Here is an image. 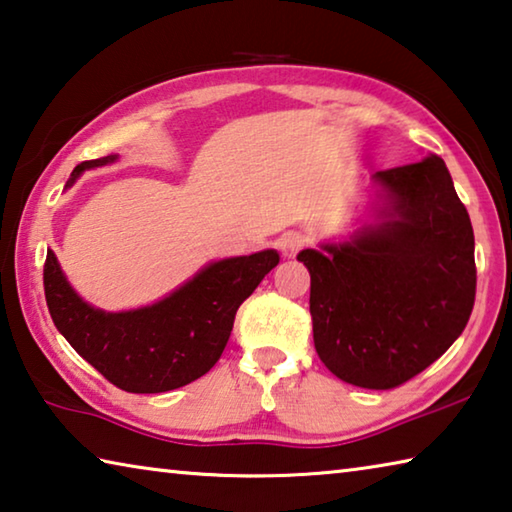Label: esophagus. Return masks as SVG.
I'll list each match as a JSON object with an SVG mask.
<instances>
[{
	"instance_id": "obj_1",
	"label": "esophagus",
	"mask_w": 512,
	"mask_h": 512,
	"mask_svg": "<svg viewBox=\"0 0 512 512\" xmlns=\"http://www.w3.org/2000/svg\"><path fill=\"white\" fill-rule=\"evenodd\" d=\"M302 246H305V237L300 232H284V235L277 239V248L284 257H296Z\"/></svg>"
}]
</instances>
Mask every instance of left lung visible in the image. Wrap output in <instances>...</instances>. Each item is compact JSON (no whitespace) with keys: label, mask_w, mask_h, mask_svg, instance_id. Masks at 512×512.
<instances>
[{"label":"left lung","mask_w":512,"mask_h":512,"mask_svg":"<svg viewBox=\"0 0 512 512\" xmlns=\"http://www.w3.org/2000/svg\"><path fill=\"white\" fill-rule=\"evenodd\" d=\"M384 221L350 244L302 250L314 345L329 372L388 391L443 357L476 296L474 232L438 155L375 173Z\"/></svg>","instance_id":"8db88e82"}]
</instances>
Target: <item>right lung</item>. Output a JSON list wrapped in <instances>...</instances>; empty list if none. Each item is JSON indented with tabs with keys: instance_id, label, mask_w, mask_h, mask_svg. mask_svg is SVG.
Listing matches in <instances>:
<instances>
[{
	"instance_id": "right-lung-1",
	"label": "right lung",
	"mask_w": 512,
	"mask_h": 512,
	"mask_svg": "<svg viewBox=\"0 0 512 512\" xmlns=\"http://www.w3.org/2000/svg\"><path fill=\"white\" fill-rule=\"evenodd\" d=\"M112 160L81 162L69 185L85 169ZM277 262L275 250L214 262L158 305L124 314L85 305L51 250L42 280L51 320L90 366L126 393H164L203 377L221 359L241 302Z\"/></svg>"
}]
</instances>
